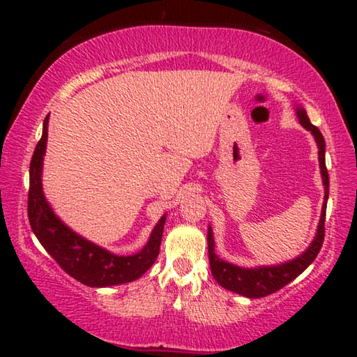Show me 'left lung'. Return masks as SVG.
<instances>
[{
	"instance_id": "8db88e82",
	"label": "left lung",
	"mask_w": 357,
	"mask_h": 357,
	"mask_svg": "<svg viewBox=\"0 0 357 357\" xmlns=\"http://www.w3.org/2000/svg\"><path fill=\"white\" fill-rule=\"evenodd\" d=\"M298 118H299V123L304 126L307 130L312 132L318 143L319 168H321V176H323L324 189H326L318 231L309 249L302 253L301 257L285 264L268 266V268H257V269H244L231 263L222 261V259L215 255L213 231H211V228L208 229V253H209L211 273H213L214 279L220 287L229 289V291L243 294L245 298H252V299L264 298V296L279 291L280 288L288 285V283L294 280L299 274L304 273V271L309 268V264L313 263V259L317 258L319 250H321V245L324 241L326 204H328V197H329V174H328V168H326V159H324L326 143H324L323 134L319 132L317 126H313L310 123V119L307 116L304 108H298Z\"/></svg>"
}]
</instances>
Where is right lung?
<instances>
[{"label":"right lung","instance_id":"add662e5","mask_svg":"<svg viewBox=\"0 0 357 357\" xmlns=\"http://www.w3.org/2000/svg\"><path fill=\"white\" fill-rule=\"evenodd\" d=\"M47 123L29 164L28 219L36 238L70 277L88 287H112L137 280L154 264L160 250L165 215L157 223L144 249L132 257H118L69 229L53 214L42 193L40 170L47 143Z\"/></svg>","mask_w":357,"mask_h":357}]
</instances>
